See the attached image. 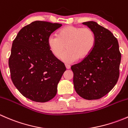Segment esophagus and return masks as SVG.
<instances>
[{
  "label": "esophagus",
  "mask_w": 128,
  "mask_h": 128,
  "mask_svg": "<svg viewBox=\"0 0 128 128\" xmlns=\"http://www.w3.org/2000/svg\"><path fill=\"white\" fill-rule=\"evenodd\" d=\"M66 68L67 69H69L70 68V66L69 65V64H66Z\"/></svg>",
  "instance_id": "1"
}]
</instances>
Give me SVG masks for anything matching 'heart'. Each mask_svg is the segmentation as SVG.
<instances>
[{"mask_svg": "<svg viewBox=\"0 0 128 128\" xmlns=\"http://www.w3.org/2000/svg\"><path fill=\"white\" fill-rule=\"evenodd\" d=\"M96 36L91 28L69 25L59 30L58 35L51 34L48 39L49 49L55 58L61 56L66 63H73L78 59H86L94 50Z\"/></svg>", "mask_w": 128, "mask_h": 128, "instance_id": "obj_1", "label": "heart"}]
</instances>
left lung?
Here are the masks:
<instances>
[{"label":"left lung","mask_w":128,"mask_h":128,"mask_svg":"<svg viewBox=\"0 0 128 128\" xmlns=\"http://www.w3.org/2000/svg\"><path fill=\"white\" fill-rule=\"evenodd\" d=\"M95 33L96 44L89 56L72 66L77 94L86 100H97L106 95L118 82L121 54L116 38L95 22H84Z\"/></svg>","instance_id":"obj_1"}]
</instances>
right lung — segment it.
Here are the masks:
<instances>
[{
  "mask_svg": "<svg viewBox=\"0 0 128 128\" xmlns=\"http://www.w3.org/2000/svg\"><path fill=\"white\" fill-rule=\"evenodd\" d=\"M61 24L35 21L22 28L13 41L8 59L10 77L24 97L46 102L56 96L58 84L66 70L50 51L48 37Z\"/></svg>",
  "mask_w": 128,
  "mask_h": 128,
  "instance_id": "right-lung-1",
  "label": "right lung"
}]
</instances>
